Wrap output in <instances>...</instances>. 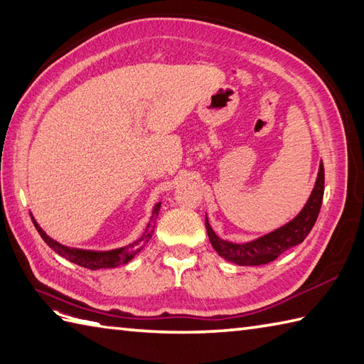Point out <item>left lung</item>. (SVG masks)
Returning <instances> with one entry per match:
<instances>
[{
    "label": "left lung",
    "mask_w": 364,
    "mask_h": 364,
    "mask_svg": "<svg viewBox=\"0 0 364 364\" xmlns=\"http://www.w3.org/2000/svg\"><path fill=\"white\" fill-rule=\"evenodd\" d=\"M323 163L321 160L318 173L316 177L314 188L311 191L306 204L295 217L287 221L286 225L279 226L275 231L264 234L257 239H253L245 243H234L221 239L212 229L209 220L205 217V229L209 234V240L213 250L225 259L237 265H264L283 255L289 248L301 243L306 239L311 229H313L316 220L318 217L323 198Z\"/></svg>",
    "instance_id": "obj_1"
}]
</instances>
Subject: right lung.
Segmentation results:
<instances>
[{
	"label": "right lung",
	"instance_id": "add662e5",
	"mask_svg": "<svg viewBox=\"0 0 364 364\" xmlns=\"http://www.w3.org/2000/svg\"><path fill=\"white\" fill-rule=\"evenodd\" d=\"M160 205L161 203H157L154 205L152 209V217L151 221L146 226L144 234L139 237L138 240H135L133 243L127 245V247H121L116 250H108V251H92V250H81V248H70L65 247V245H61L59 242L51 239L50 235H47V232L37 225L36 218L31 215L33 223L37 229V232L41 234V237L43 239L48 247L58 253L59 256H63L68 261L77 264L80 267H85V269L89 270H99V269H114V267H119L122 264L130 262L133 257H135L141 250L144 248V245L151 240V237L154 234V228H155V220L159 217L160 212Z\"/></svg>",
	"mask_w": 364,
	"mask_h": 364
}]
</instances>
